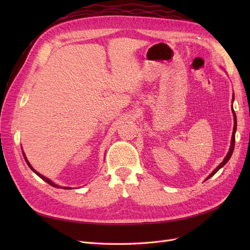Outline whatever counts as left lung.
<instances>
[{"label": "left lung", "instance_id": "1", "mask_svg": "<svg viewBox=\"0 0 250 250\" xmlns=\"http://www.w3.org/2000/svg\"><path fill=\"white\" fill-rule=\"evenodd\" d=\"M233 121H234V125H233V131H232V137H231V145H230L229 153H228V155L225 156L223 162H222L220 165H219L218 167H217L213 172H211V173L209 174V175L208 176L207 179H208V178H210L213 175H215V174L219 171V169H221V168L223 167V166L229 161V158H230V156H231V154H232V152H233V149H234V133H236V130H237V117H236V113H234V111H233Z\"/></svg>", "mask_w": 250, "mask_h": 250}]
</instances>
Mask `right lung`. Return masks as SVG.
Wrapping results in <instances>:
<instances>
[{"instance_id": "right-lung-1", "label": "right lung", "mask_w": 250, "mask_h": 250, "mask_svg": "<svg viewBox=\"0 0 250 250\" xmlns=\"http://www.w3.org/2000/svg\"><path fill=\"white\" fill-rule=\"evenodd\" d=\"M22 154H24V153H22ZM25 161L27 162L28 166H29V167H30V168H31V170H32V171H34V172H35V173L37 174V175H39V176H40V177H41V178H42V180H44V181H46V183H48V184H49V185H51L52 187H54V188H65V190H66V188H67V187H59V186L55 185L54 183H52V181H51V180H50L49 178H47V177H44V176H42V174H40L39 172H36V171H35V170H34V169H33V168L31 167V165H30V164H29V162L27 161V158H26V156H25Z\"/></svg>"}]
</instances>
